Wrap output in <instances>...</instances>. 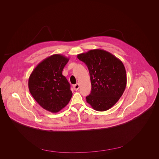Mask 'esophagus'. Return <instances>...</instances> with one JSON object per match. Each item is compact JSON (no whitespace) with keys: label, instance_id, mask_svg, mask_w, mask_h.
I'll use <instances>...</instances> for the list:
<instances>
[{"label":"esophagus","instance_id":"obj_1","mask_svg":"<svg viewBox=\"0 0 159 159\" xmlns=\"http://www.w3.org/2000/svg\"><path fill=\"white\" fill-rule=\"evenodd\" d=\"M73 89H74L75 90H77L79 89V84L76 83V84H74V85L73 86Z\"/></svg>","mask_w":159,"mask_h":159}]
</instances>
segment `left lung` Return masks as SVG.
Masks as SVG:
<instances>
[{"mask_svg":"<svg viewBox=\"0 0 159 159\" xmlns=\"http://www.w3.org/2000/svg\"><path fill=\"white\" fill-rule=\"evenodd\" d=\"M88 67L92 91L86 101L98 111L111 108L119 100L126 86L125 66L118 58L100 49L77 55Z\"/></svg>","mask_w":159,"mask_h":159,"instance_id":"obj_1","label":"left lung"}]
</instances>
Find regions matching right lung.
Masks as SVG:
<instances>
[{
  "mask_svg": "<svg viewBox=\"0 0 159 159\" xmlns=\"http://www.w3.org/2000/svg\"><path fill=\"white\" fill-rule=\"evenodd\" d=\"M69 60L61 54L52 55L39 63L29 77L32 96L43 109L53 113L61 111L72 96L70 85L62 75Z\"/></svg>",
  "mask_w": 159,
  "mask_h": 159,
  "instance_id": "1",
  "label": "right lung"
}]
</instances>
